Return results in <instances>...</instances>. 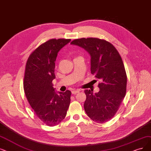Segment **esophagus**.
<instances>
[{"label": "esophagus", "mask_w": 151, "mask_h": 151, "mask_svg": "<svg viewBox=\"0 0 151 151\" xmlns=\"http://www.w3.org/2000/svg\"><path fill=\"white\" fill-rule=\"evenodd\" d=\"M80 92V90H73V91L72 92V94H76L77 93H79Z\"/></svg>", "instance_id": "obj_1"}]
</instances>
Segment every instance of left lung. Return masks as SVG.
Instances as JSON below:
<instances>
[{"mask_svg": "<svg viewBox=\"0 0 151 151\" xmlns=\"http://www.w3.org/2000/svg\"><path fill=\"white\" fill-rule=\"evenodd\" d=\"M91 56V74L99 79L100 91L86 90L84 109L93 122L104 123L113 118L126 92L127 76L119 53L111 43L97 38H82L72 41Z\"/></svg>", "mask_w": 151, "mask_h": 151, "instance_id": "left-lung-1", "label": "left lung"}]
</instances>
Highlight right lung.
I'll use <instances>...</instances> for the list:
<instances>
[{
	"instance_id": "right-lung-1",
	"label": "right lung",
	"mask_w": 151,
	"mask_h": 151,
	"mask_svg": "<svg viewBox=\"0 0 151 151\" xmlns=\"http://www.w3.org/2000/svg\"><path fill=\"white\" fill-rule=\"evenodd\" d=\"M70 39H51L40 45L27 59L23 88L36 115L47 126H53L65 117L70 102L71 92L58 94L53 88L55 61L59 50Z\"/></svg>"
}]
</instances>
